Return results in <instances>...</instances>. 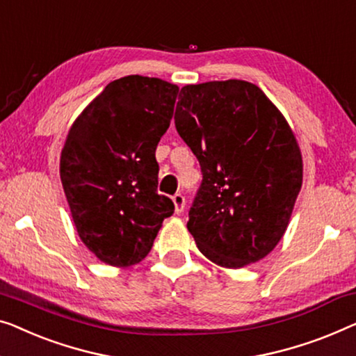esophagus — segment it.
Masks as SVG:
<instances>
[{
	"mask_svg": "<svg viewBox=\"0 0 356 356\" xmlns=\"http://www.w3.org/2000/svg\"><path fill=\"white\" fill-rule=\"evenodd\" d=\"M173 204H175V212L181 213L184 210V205H186V199H184L183 194H175L173 195Z\"/></svg>",
	"mask_w": 356,
	"mask_h": 356,
	"instance_id": "obj_1",
	"label": "esophagus"
}]
</instances>
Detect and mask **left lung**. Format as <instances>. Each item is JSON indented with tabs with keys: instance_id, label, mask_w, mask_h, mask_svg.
<instances>
[{
	"instance_id": "left-lung-1",
	"label": "left lung",
	"mask_w": 356,
	"mask_h": 356,
	"mask_svg": "<svg viewBox=\"0 0 356 356\" xmlns=\"http://www.w3.org/2000/svg\"><path fill=\"white\" fill-rule=\"evenodd\" d=\"M175 127L202 183L188 229L213 264L242 268L275 249L302 188V154L277 107L244 80L186 85Z\"/></svg>"
}]
</instances>
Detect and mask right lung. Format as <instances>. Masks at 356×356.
<instances>
[{"label": "right lung", "instance_id": "right-lung-1", "mask_svg": "<svg viewBox=\"0 0 356 356\" xmlns=\"http://www.w3.org/2000/svg\"><path fill=\"white\" fill-rule=\"evenodd\" d=\"M178 86L128 75L111 81L72 125L60 181L76 233L101 261L130 266L152 249L172 199L157 193V144Z\"/></svg>", "mask_w": 356, "mask_h": 356}]
</instances>
